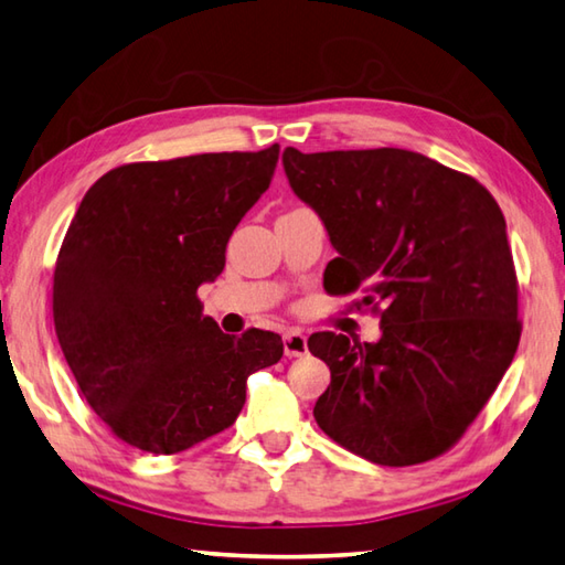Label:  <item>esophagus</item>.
<instances>
[{
	"mask_svg": "<svg viewBox=\"0 0 565 565\" xmlns=\"http://www.w3.org/2000/svg\"><path fill=\"white\" fill-rule=\"evenodd\" d=\"M284 352L286 358H303L308 352V342L306 335L301 330H289V333L284 335Z\"/></svg>",
	"mask_w": 565,
	"mask_h": 565,
	"instance_id": "esophagus-1",
	"label": "esophagus"
}]
</instances>
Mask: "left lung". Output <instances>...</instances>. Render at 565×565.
<instances>
[{"label": "left lung", "mask_w": 565, "mask_h": 565, "mask_svg": "<svg viewBox=\"0 0 565 565\" xmlns=\"http://www.w3.org/2000/svg\"><path fill=\"white\" fill-rule=\"evenodd\" d=\"M294 193L323 220L338 257L330 296L362 294L382 338L313 333L330 367L313 416L377 466L434 460L458 444L522 338L507 223L472 175L406 149L284 151Z\"/></svg>", "instance_id": "1"}]
</instances>
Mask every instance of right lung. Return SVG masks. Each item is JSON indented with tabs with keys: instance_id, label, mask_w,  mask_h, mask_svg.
Wrapping results in <instances>:
<instances>
[{
	"instance_id": "right-lung-1",
	"label": "right lung",
	"mask_w": 565,
	"mask_h": 565,
	"mask_svg": "<svg viewBox=\"0 0 565 565\" xmlns=\"http://www.w3.org/2000/svg\"><path fill=\"white\" fill-rule=\"evenodd\" d=\"M279 143L117 166L85 193L53 269V323L85 402L139 450L173 456L237 422L281 335H227L198 286L271 183Z\"/></svg>"
}]
</instances>
